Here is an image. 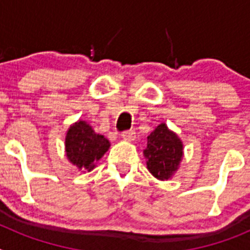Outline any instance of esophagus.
<instances>
[{
    "label": "esophagus",
    "instance_id": "esophagus-1",
    "mask_svg": "<svg viewBox=\"0 0 250 250\" xmlns=\"http://www.w3.org/2000/svg\"><path fill=\"white\" fill-rule=\"evenodd\" d=\"M121 138H123L125 141H134L135 140V131H132V130L124 131L123 134H121Z\"/></svg>",
    "mask_w": 250,
    "mask_h": 250
}]
</instances>
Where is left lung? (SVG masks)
Returning <instances> with one entry per match:
<instances>
[{
	"label": "left lung",
	"instance_id": "1",
	"mask_svg": "<svg viewBox=\"0 0 250 250\" xmlns=\"http://www.w3.org/2000/svg\"><path fill=\"white\" fill-rule=\"evenodd\" d=\"M144 156L150 174L164 182L173 178L178 171L184 156V145L167 124L161 123L147 136Z\"/></svg>",
	"mask_w": 250,
	"mask_h": 250
}]
</instances>
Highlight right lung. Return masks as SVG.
I'll list each match as a JSON object with an SVG mask.
<instances>
[{
  "label": "right lung",
  "instance_id": "obj_1",
  "mask_svg": "<svg viewBox=\"0 0 250 250\" xmlns=\"http://www.w3.org/2000/svg\"><path fill=\"white\" fill-rule=\"evenodd\" d=\"M109 147L110 141L83 120H77L66 131V158L81 173L91 171Z\"/></svg>",
  "mask_w": 250,
  "mask_h": 250
}]
</instances>
